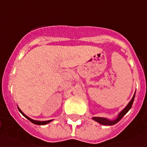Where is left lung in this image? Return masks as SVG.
Segmentation results:
<instances>
[{"label":"left lung","instance_id":"8db88e82","mask_svg":"<svg viewBox=\"0 0 147 147\" xmlns=\"http://www.w3.org/2000/svg\"><path fill=\"white\" fill-rule=\"evenodd\" d=\"M134 96H135V93L134 94V96H133L132 98H131V100L129 102V103L128 105H127V106L125 107L124 109L120 113L118 114V117L117 119H113V120H110V119H107V118H104V117H92V119H93V120H95V121L98 122V123H100V124H102V125H114V124H116L117 123H118V122L120 120V119H122V118L124 117V116L126 114V113L128 111H129V110L131 109V106H132V104H133V102H134Z\"/></svg>","mask_w":147,"mask_h":147}]
</instances>
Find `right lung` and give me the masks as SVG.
Returning <instances> with one entry per match:
<instances>
[{
  "label": "right lung",
  "mask_w": 147,
  "mask_h": 147,
  "mask_svg": "<svg viewBox=\"0 0 147 147\" xmlns=\"http://www.w3.org/2000/svg\"><path fill=\"white\" fill-rule=\"evenodd\" d=\"M18 111H20V113H22V115L24 116V117H25L27 118V119H29L30 121L31 122V123H34V124H36V125H46V124H48V123H50V122L52 121L51 119V120H48V121H37V120H34V119H30V117H28V116H26L25 114H24V113H23V112H22V111H21L20 108H18Z\"/></svg>",
  "instance_id": "right-lung-1"
}]
</instances>
